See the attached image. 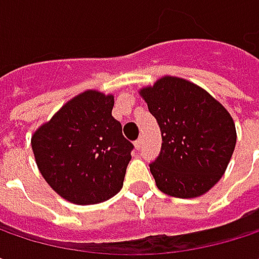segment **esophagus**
I'll return each instance as SVG.
<instances>
[{"label":"esophagus","instance_id":"1","mask_svg":"<svg viewBox=\"0 0 259 259\" xmlns=\"http://www.w3.org/2000/svg\"><path fill=\"white\" fill-rule=\"evenodd\" d=\"M141 147H142V138H139V139H136V141H135V148H136V150H139Z\"/></svg>","mask_w":259,"mask_h":259}]
</instances>
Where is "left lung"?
I'll list each match as a JSON object with an SVG mask.
<instances>
[{"label": "left lung", "instance_id": "obj_1", "mask_svg": "<svg viewBox=\"0 0 259 259\" xmlns=\"http://www.w3.org/2000/svg\"><path fill=\"white\" fill-rule=\"evenodd\" d=\"M162 132V148L150 163L163 193L196 198L225 174L237 133L230 112L201 87L163 76L139 91Z\"/></svg>", "mask_w": 259, "mask_h": 259}]
</instances>
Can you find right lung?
I'll list each match as a JSON object with an SVG mask.
<instances>
[{"mask_svg": "<svg viewBox=\"0 0 259 259\" xmlns=\"http://www.w3.org/2000/svg\"><path fill=\"white\" fill-rule=\"evenodd\" d=\"M114 96L87 90L69 100L31 138L40 174L64 199L90 205L117 195L133 144L112 117Z\"/></svg>", "mask_w": 259, "mask_h": 259, "instance_id": "obj_1", "label": "right lung"}]
</instances>
